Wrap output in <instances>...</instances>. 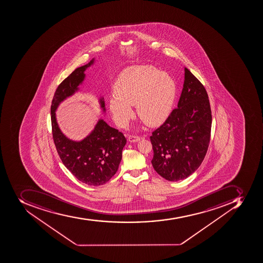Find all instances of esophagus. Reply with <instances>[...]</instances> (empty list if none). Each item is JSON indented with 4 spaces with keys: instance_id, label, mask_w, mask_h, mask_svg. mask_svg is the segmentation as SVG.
Returning a JSON list of instances; mask_svg holds the SVG:
<instances>
[{
    "instance_id": "esophagus-1",
    "label": "esophagus",
    "mask_w": 263,
    "mask_h": 263,
    "mask_svg": "<svg viewBox=\"0 0 263 263\" xmlns=\"http://www.w3.org/2000/svg\"><path fill=\"white\" fill-rule=\"evenodd\" d=\"M141 139V137L134 136V135H130L128 137V141H130V142H137V141H139Z\"/></svg>"
}]
</instances>
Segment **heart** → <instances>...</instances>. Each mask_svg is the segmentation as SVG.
Segmentation results:
<instances>
[{
  "mask_svg": "<svg viewBox=\"0 0 263 263\" xmlns=\"http://www.w3.org/2000/svg\"><path fill=\"white\" fill-rule=\"evenodd\" d=\"M109 99V110L118 126H126L133 116L130 105L148 126L166 119L176 96V84L169 73L152 65H135L120 73Z\"/></svg>",
  "mask_w": 263,
  "mask_h": 263,
  "instance_id": "heart-1",
  "label": "heart"
}]
</instances>
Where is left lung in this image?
Listing matches in <instances>:
<instances>
[{"mask_svg":"<svg viewBox=\"0 0 263 263\" xmlns=\"http://www.w3.org/2000/svg\"><path fill=\"white\" fill-rule=\"evenodd\" d=\"M211 126L207 91L199 79L184 68V87L178 107L149 137L155 171L170 181L192 175L207 153Z\"/></svg>","mask_w":263,"mask_h":263,"instance_id":"1","label":"left lung"}]
</instances>
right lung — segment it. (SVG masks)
Here are the masks:
<instances>
[{"label": "right lung", "instance_id": "add662e5", "mask_svg": "<svg viewBox=\"0 0 263 263\" xmlns=\"http://www.w3.org/2000/svg\"><path fill=\"white\" fill-rule=\"evenodd\" d=\"M93 62L92 59L88 64L76 68L58 86L50 112L53 142L63 164L79 181L88 185L99 186L106 184L117 173L126 143V137L118 129L100 119L92 133L83 141H72L60 130L55 116L60 103L79 90L78 87L85 78L84 71ZM100 104L105 111L103 99H100Z\"/></svg>", "mask_w": 263, "mask_h": 263}]
</instances>
